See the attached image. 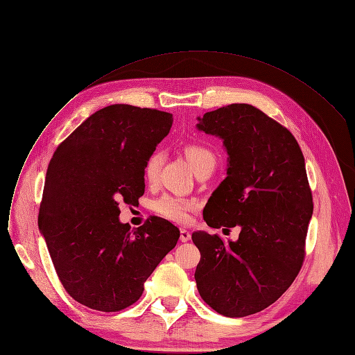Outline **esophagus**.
Listing matches in <instances>:
<instances>
[{
  "label": "esophagus",
  "mask_w": 355,
  "mask_h": 355,
  "mask_svg": "<svg viewBox=\"0 0 355 355\" xmlns=\"http://www.w3.org/2000/svg\"><path fill=\"white\" fill-rule=\"evenodd\" d=\"M180 241L182 242H187V241H191V232L187 231V229H180Z\"/></svg>",
  "instance_id": "34e87169"
}]
</instances>
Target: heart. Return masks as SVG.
Wrapping results in <instances>:
<instances>
[{"instance_id":"obj_1","label":"heart","mask_w":355,"mask_h":355,"mask_svg":"<svg viewBox=\"0 0 355 355\" xmlns=\"http://www.w3.org/2000/svg\"><path fill=\"white\" fill-rule=\"evenodd\" d=\"M184 155L187 159H189L195 172L205 168V166L216 164L215 155L200 144H187L184 148ZM162 163H163L162 152H155L149 157V160L146 162L144 179L149 183H153L157 180L162 169ZM152 207L157 215L178 223H183L189 219V214L195 209L196 203L193 200H187L180 196L163 195L153 202Z\"/></svg>"}]
</instances>
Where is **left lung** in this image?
Masks as SVG:
<instances>
[{
	"instance_id": "obj_1",
	"label": "left lung",
	"mask_w": 355,
	"mask_h": 355,
	"mask_svg": "<svg viewBox=\"0 0 355 355\" xmlns=\"http://www.w3.org/2000/svg\"><path fill=\"white\" fill-rule=\"evenodd\" d=\"M198 120L229 156L203 219L216 229L239 226L241 234L235 242L192 234L200 252L196 286L225 317L257 314L285 293L304 262L314 211L304 155L293 133L251 104H229Z\"/></svg>"
}]
</instances>
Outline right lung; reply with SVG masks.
Wrapping results in <instances>:
<instances>
[{"label": "right lung", "instance_id": "obj_1", "mask_svg": "<svg viewBox=\"0 0 355 355\" xmlns=\"http://www.w3.org/2000/svg\"><path fill=\"white\" fill-rule=\"evenodd\" d=\"M173 116L112 104L54 152L40 205L43 234L60 282L77 302L103 312L135 304L144 282L176 246L179 229L150 216L136 231L119 220V202L144 193V166L169 135Z\"/></svg>", "mask_w": 355, "mask_h": 355}]
</instances>
